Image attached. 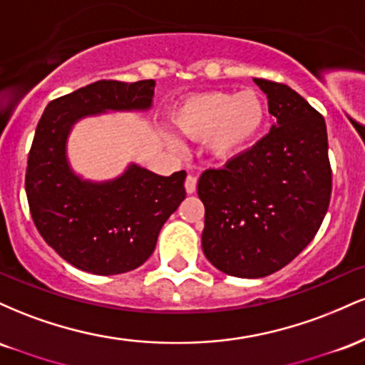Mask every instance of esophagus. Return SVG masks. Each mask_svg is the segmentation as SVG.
I'll return each instance as SVG.
<instances>
[{
  "label": "esophagus",
  "instance_id": "34e87169",
  "mask_svg": "<svg viewBox=\"0 0 365 365\" xmlns=\"http://www.w3.org/2000/svg\"><path fill=\"white\" fill-rule=\"evenodd\" d=\"M197 188V178L192 177V175H188V177L185 178V190L187 194H194Z\"/></svg>",
  "mask_w": 365,
  "mask_h": 365
}]
</instances>
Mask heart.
Listing matches in <instances>:
<instances>
[{
  "label": "heart",
  "instance_id": "obj_1",
  "mask_svg": "<svg viewBox=\"0 0 365 365\" xmlns=\"http://www.w3.org/2000/svg\"><path fill=\"white\" fill-rule=\"evenodd\" d=\"M269 110L257 91L206 92L194 96L180 106L175 125L183 135L206 140L211 158L226 161L245 153L266 127ZM171 145H177L168 137Z\"/></svg>",
  "mask_w": 365,
  "mask_h": 365
}]
</instances>
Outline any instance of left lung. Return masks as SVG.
I'll return each mask as SVG.
<instances>
[{
	"label": "left lung",
	"mask_w": 365,
	"mask_h": 365,
	"mask_svg": "<svg viewBox=\"0 0 365 365\" xmlns=\"http://www.w3.org/2000/svg\"><path fill=\"white\" fill-rule=\"evenodd\" d=\"M276 118L269 133L197 183L207 261L238 278H264L311 244L331 197L324 118L284 83L254 78Z\"/></svg>",
	"instance_id": "left-lung-1"
}]
</instances>
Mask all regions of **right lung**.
Masks as SVG:
<instances>
[{"instance_id": "right-lung-1", "label": "right lung", "mask_w": 365, "mask_h": 365, "mask_svg": "<svg viewBox=\"0 0 365 365\" xmlns=\"http://www.w3.org/2000/svg\"><path fill=\"white\" fill-rule=\"evenodd\" d=\"M154 81H98L53 99L37 123L25 192L37 232L60 257L92 274L135 269L154 252L166 220L185 199V171L161 177L130 165L110 182H87L66 159L75 121L104 111L149 110Z\"/></svg>"}]
</instances>
